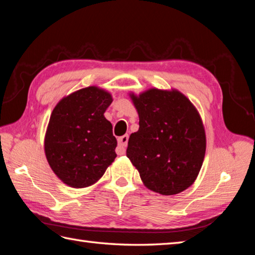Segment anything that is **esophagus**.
<instances>
[{
    "mask_svg": "<svg viewBox=\"0 0 255 255\" xmlns=\"http://www.w3.org/2000/svg\"><path fill=\"white\" fill-rule=\"evenodd\" d=\"M128 143V134H124V136L118 138V147L116 149V152L119 155H123L126 152V147Z\"/></svg>",
    "mask_w": 255,
    "mask_h": 255,
    "instance_id": "34e87169",
    "label": "esophagus"
}]
</instances>
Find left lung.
Returning a JSON list of instances; mask_svg holds the SVG:
<instances>
[{
	"mask_svg": "<svg viewBox=\"0 0 255 255\" xmlns=\"http://www.w3.org/2000/svg\"><path fill=\"white\" fill-rule=\"evenodd\" d=\"M139 116L128 140L127 156L144 186L175 195L193 185L202 169L206 133L197 108L175 89L129 93Z\"/></svg>",
	"mask_w": 255,
	"mask_h": 255,
	"instance_id": "obj_1",
	"label": "left lung"
}]
</instances>
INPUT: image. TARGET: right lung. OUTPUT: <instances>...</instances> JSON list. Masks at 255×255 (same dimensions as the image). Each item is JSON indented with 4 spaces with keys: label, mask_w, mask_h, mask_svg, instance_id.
<instances>
[{
    "label": "right lung",
    "mask_w": 255,
    "mask_h": 255,
    "mask_svg": "<svg viewBox=\"0 0 255 255\" xmlns=\"http://www.w3.org/2000/svg\"><path fill=\"white\" fill-rule=\"evenodd\" d=\"M110 92L92 85L58 102L45 134V154L59 180L73 188L93 185L117 156V140L104 116Z\"/></svg>",
    "instance_id": "obj_1"
}]
</instances>
